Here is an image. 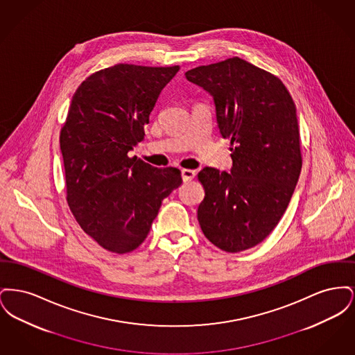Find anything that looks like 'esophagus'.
<instances>
[{
	"instance_id": "esophagus-1",
	"label": "esophagus",
	"mask_w": 355,
	"mask_h": 355,
	"mask_svg": "<svg viewBox=\"0 0 355 355\" xmlns=\"http://www.w3.org/2000/svg\"><path fill=\"white\" fill-rule=\"evenodd\" d=\"M181 175H182L184 182H189L196 177V171L190 169H182L181 170Z\"/></svg>"
}]
</instances>
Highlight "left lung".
<instances>
[{"label": "left lung", "instance_id": "8db88e82", "mask_svg": "<svg viewBox=\"0 0 355 355\" xmlns=\"http://www.w3.org/2000/svg\"><path fill=\"white\" fill-rule=\"evenodd\" d=\"M185 76L210 93L220 135L234 145L230 173L214 168L198 173L205 189L200 226L220 250H248L278 225L300 178L295 103L278 77L239 57Z\"/></svg>", "mask_w": 355, "mask_h": 355}]
</instances>
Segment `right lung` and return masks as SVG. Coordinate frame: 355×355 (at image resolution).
Here are the masks:
<instances>
[{
    "instance_id": "right-lung-1",
    "label": "right lung",
    "mask_w": 355,
    "mask_h": 355,
    "mask_svg": "<svg viewBox=\"0 0 355 355\" xmlns=\"http://www.w3.org/2000/svg\"><path fill=\"white\" fill-rule=\"evenodd\" d=\"M178 70L119 64L89 76L71 98L60 135L67 201L85 233L109 252L137 249L162 200L182 184L180 170L128 155Z\"/></svg>"
}]
</instances>
